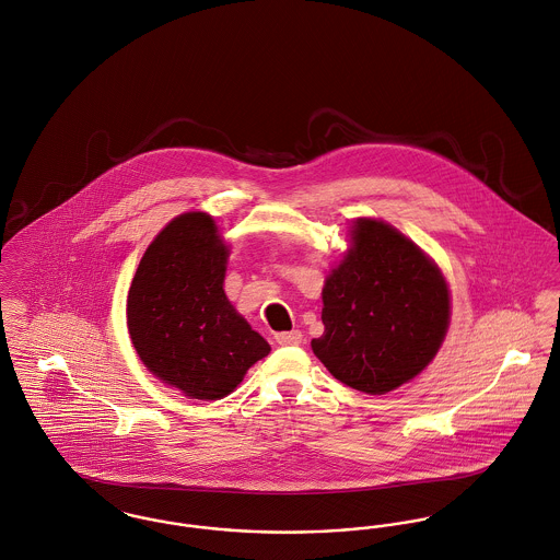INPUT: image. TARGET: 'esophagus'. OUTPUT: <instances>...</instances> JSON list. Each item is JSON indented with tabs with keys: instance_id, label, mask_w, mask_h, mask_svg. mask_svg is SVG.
Wrapping results in <instances>:
<instances>
[{
	"instance_id": "34e87169",
	"label": "esophagus",
	"mask_w": 560,
	"mask_h": 560,
	"mask_svg": "<svg viewBox=\"0 0 560 560\" xmlns=\"http://www.w3.org/2000/svg\"><path fill=\"white\" fill-rule=\"evenodd\" d=\"M275 340H277V345H281V347H296L302 342V331H298V329H292V331H279V334H275Z\"/></svg>"
}]
</instances>
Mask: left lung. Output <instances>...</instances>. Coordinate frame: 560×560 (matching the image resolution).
Segmentation results:
<instances>
[{
	"label": "left lung",
	"mask_w": 560,
	"mask_h": 560,
	"mask_svg": "<svg viewBox=\"0 0 560 560\" xmlns=\"http://www.w3.org/2000/svg\"><path fill=\"white\" fill-rule=\"evenodd\" d=\"M324 334L313 353L334 378L370 395L389 394L435 358L451 322L440 268L394 226L360 218L351 249L324 285Z\"/></svg>",
	"instance_id": "left-lung-1"
}]
</instances>
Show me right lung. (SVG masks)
I'll use <instances>...</instances> for the list:
<instances>
[{
	"mask_svg": "<svg viewBox=\"0 0 560 560\" xmlns=\"http://www.w3.org/2000/svg\"><path fill=\"white\" fill-rule=\"evenodd\" d=\"M229 247L211 215L171 220L132 277L127 324L145 368L192 399H222L270 345L224 294Z\"/></svg>",
	"mask_w": 560,
	"mask_h": 560,
	"instance_id": "add662e5",
	"label": "right lung"
}]
</instances>
